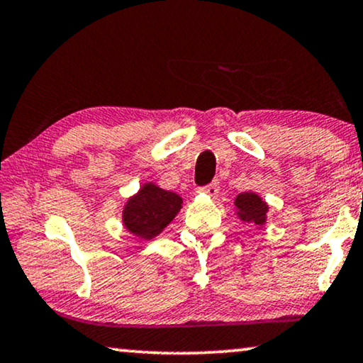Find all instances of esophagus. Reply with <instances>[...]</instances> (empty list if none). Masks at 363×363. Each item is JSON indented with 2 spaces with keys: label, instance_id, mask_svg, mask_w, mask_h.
Here are the masks:
<instances>
[{
  "label": "esophagus",
  "instance_id": "obj_1",
  "mask_svg": "<svg viewBox=\"0 0 363 363\" xmlns=\"http://www.w3.org/2000/svg\"><path fill=\"white\" fill-rule=\"evenodd\" d=\"M201 191H204L206 194H209V196H216L217 193H219V182L214 180L213 183H209L208 186H204Z\"/></svg>",
  "mask_w": 363,
  "mask_h": 363
}]
</instances>
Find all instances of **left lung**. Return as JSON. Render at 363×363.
Listing matches in <instances>:
<instances>
[{
	"instance_id": "obj_1",
	"label": "left lung",
	"mask_w": 363,
	"mask_h": 363,
	"mask_svg": "<svg viewBox=\"0 0 363 363\" xmlns=\"http://www.w3.org/2000/svg\"><path fill=\"white\" fill-rule=\"evenodd\" d=\"M233 204H235L237 217L242 222L253 224L258 228L266 225L269 206H267L266 201L261 198L259 194H256L253 191H243L237 194Z\"/></svg>"
}]
</instances>
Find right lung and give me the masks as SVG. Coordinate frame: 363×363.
<instances>
[{
  "mask_svg": "<svg viewBox=\"0 0 363 363\" xmlns=\"http://www.w3.org/2000/svg\"><path fill=\"white\" fill-rule=\"evenodd\" d=\"M183 204L182 196L149 182L123 206L125 228L139 240H152L175 219Z\"/></svg>",
  "mask_w": 363,
  "mask_h": 363,
  "instance_id": "obj_1",
  "label": "right lung"
}]
</instances>
